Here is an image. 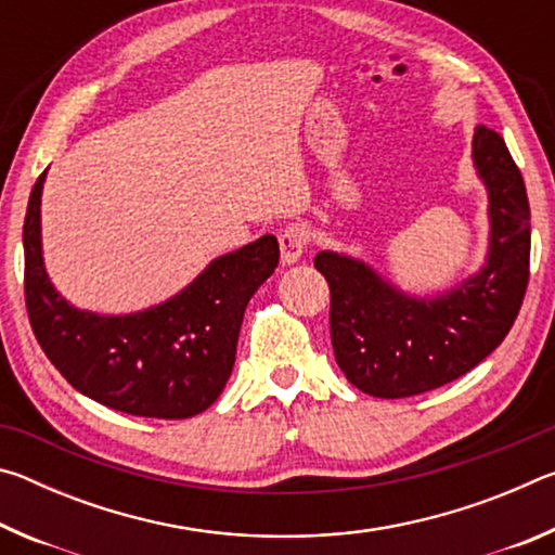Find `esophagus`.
Wrapping results in <instances>:
<instances>
[{"instance_id":"obj_1","label":"esophagus","mask_w":555,"mask_h":555,"mask_svg":"<svg viewBox=\"0 0 555 555\" xmlns=\"http://www.w3.org/2000/svg\"><path fill=\"white\" fill-rule=\"evenodd\" d=\"M308 242H311V232H308L306 224H286L279 234L281 261H284V264H296L308 249Z\"/></svg>"}]
</instances>
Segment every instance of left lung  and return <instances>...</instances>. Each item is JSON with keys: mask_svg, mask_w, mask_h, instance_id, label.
Returning <instances> with one entry per match:
<instances>
[{"mask_svg": "<svg viewBox=\"0 0 555 555\" xmlns=\"http://www.w3.org/2000/svg\"><path fill=\"white\" fill-rule=\"evenodd\" d=\"M490 191V259L465 284L436 298L399 294L370 267L321 251L315 269L331 286L335 362L357 389L379 399L416 397L463 377L502 345L529 286L531 210L519 166L485 125L473 142Z\"/></svg>", "mask_w": 555, "mask_h": 555, "instance_id": "8db88e82", "label": "left lung"}]
</instances>
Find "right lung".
<instances>
[{"instance_id": "1", "label": "right lung", "mask_w": 555, "mask_h": 555, "mask_svg": "<svg viewBox=\"0 0 555 555\" xmlns=\"http://www.w3.org/2000/svg\"><path fill=\"white\" fill-rule=\"evenodd\" d=\"M24 218V296L41 350L68 384L144 418H191L230 379L249 298L279 267L274 234L215 259L166 304L134 315L78 311L55 294L41 257V188Z\"/></svg>"}]
</instances>
